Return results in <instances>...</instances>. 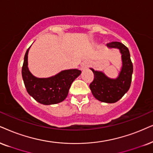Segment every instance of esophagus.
Here are the masks:
<instances>
[{
  "label": "esophagus",
  "mask_w": 153,
  "mask_h": 153,
  "mask_svg": "<svg viewBox=\"0 0 153 153\" xmlns=\"http://www.w3.org/2000/svg\"><path fill=\"white\" fill-rule=\"evenodd\" d=\"M89 66V63L87 62V61H85V62H83L82 63V65H81V69L82 70H84V69L87 68Z\"/></svg>",
  "instance_id": "obj_1"
}]
</instances>
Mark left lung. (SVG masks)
<instances>
[{
  "label": "left lung",
  "mask_w": 153,
  "mask_h": 153,
  "mask_svg": "<svg viewBox=\"0 0 153 153\" xmlns=\"http://www.w3.org/2000/svg\"><path fill=\"white\" fill-rule=\"evenodd\" d=\"M107 46L109 48L119 49L122 60L121 71L117 78L111 79L101 71L90 68L94 73V80L90 84V88L97 100L106 103H114L119 101L130 88L133 63L129 50L124 44L119 42H112L108 43Z\"/></svg>",
  "instance_id": "obj_1"
}]
</instances>
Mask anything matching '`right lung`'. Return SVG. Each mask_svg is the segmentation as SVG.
I'll return each instance as SVG.
<instances>
[{"mask_svg": "<svg viewBox=\"0 0 153 153\" xmlns=\"http://www.w3.org/2000/svg\"><path fill=\"white\" fill-rule=\"evenodd\" d=\"M30 48L25 53L22 68V79L29 94L44 105L63 102L68 96L71 84L80 75L81 71L70 69L61 71L50 78H36L30 73L27 66Z\"/></svg>", "mask_w": 153, "mask_h": 153, "instance_id": "obj_1", "label": "right lung"}]
</instances>
